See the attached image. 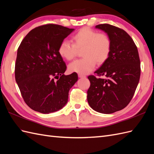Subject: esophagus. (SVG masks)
<instances>
[{
	"instance_id": "esophagus-1",
	"label": "esophagus",
	"mask_w": 154,
	"mask_h": 154,
	"mask_svg": "<svg viewBox=\"0 0 154 154\" xmlns=\"http://www.w3.org/2000/svg\"><path fill=\"white\" fill-rule=\"evenodd\" d=\"M78 77L80 78H85L86 76L85 75H83V74H78Z\"/></svg>"
}]
</instances>
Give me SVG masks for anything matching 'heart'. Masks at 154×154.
Instances as JSON below:
<instances>
[{
  "label": "heart",
  "instance_id": "heart-1",
  "mask_svg": "<svg viewBox=\"0 0 154 154\" xmlns=\"http://www.w3.org/2000/svg\"><path fill=\"white\" fill-rule=\"evenodd\" d=\"M73 44L63 40L58 48V53L63 59L69 61L76 57L78 51H82L83 58L70 63L71 72L85 74L91 72L96 63L101 65L109 58L111 51V40L105 33H99L88 27L79 30L72 38Z\"/></svg>",
  "mask_w": 154,
  "mask_h": 154
}]
</instances>
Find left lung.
I'll return each mask as SVG.
<instances>
[{
  "label": "left lung",
  "mask_w": 154,
  "mask_h": 154,
  "mask_svg": "<svg viewBox=\"0 0 154 154\" xmlns=\"http://www.w3.org/2000/svg\"><path fill=\"white\" fill-rule=\"evenodd\" d=\"M111 40L109 58L88 76L91 85L87 101L91 108L102 114L123 109L131 101L140 78L141 66L137 48L127 32L108 24L96 26Z\"/></svg>",
  "instance_id": "1"
}]
</instances>
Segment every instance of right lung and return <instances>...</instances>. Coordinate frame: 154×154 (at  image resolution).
Returning a JSON list of instances; mask_svg holds the SVG:
<instances>
[{
  "label": "right lung",
  "mask_w": 154,
  "mask_h": 154,
  "mask_svg": "<svg viewBox=\"0 0 154 154\" xmlns=\"http://www.w3.org/2000/svg\"><path fill=\"white\" fill-rule=\"evenodd\" d=\"M74 30L57 24L40 26L29 31L18 48L15 80L25 103L35 111L54 112L67 103L78 74L65 75L67 67L58 48Z\"/></svg>",
  "instance_id": "obj_1"
}]
</instances>
